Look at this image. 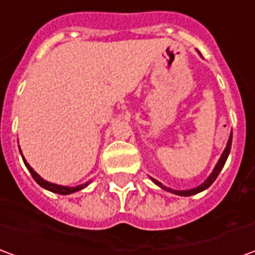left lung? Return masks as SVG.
<instances>
[{"mask_svg": "<svg viewBox=\"0 0 255 255\" xmlns=\"http://www.w3.org/2000/svg\"><path fill=\"white\" fill-rule=\"evenodd\" d=\"M231 146H232V133H231V136H229V140H228V145L227 147H225V150H224V153H222V156H221L220 161L217 163V165H215L214 171L211 172V175L204 181V182L200 185V186H197V188H195V189H190V190H172L170 189V188H165V186H163L161 183L157 182L156 179H153V182L157 183L158 186H161L163 189L168 190V192H171V193H175V195H179V196H192V195H196V193H199V192H202V190L207 189L208 186L211 185V183L214 182L215 179H217V177H218V174L221 172V170H222V167H224V164H225V161H227L228 158V154H229V152H231Z\"/></svg>", "mask_w": 255, "mask_h": 255, "instance_id": "obj_1", "label": "left lung"}]
</instances>
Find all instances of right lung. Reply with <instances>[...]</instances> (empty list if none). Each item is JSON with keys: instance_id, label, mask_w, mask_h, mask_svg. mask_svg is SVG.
Wrapping results in <instances>:
<instances>
[{"instance_id": "right-lung-1", "label": "right lung", "mask_w": 255, "mask_h": 255, "mask_svg": "<svg viewBox=\"0 0 255 255\" xmlns=\"http://www.w3.org/2000/svg\"><path fill=\"white\" fill-rule=\"evenodd\" d=\"M23 161H24V164H26V167H27V170L30 171V174H31V177L34 178V181L40 186H42L44 189H48L51 190V192H53V193H58V195H69V193H74V192H77V190L83 189L84 186H87V183L85 185H80V186H76V188H69V186H60V185H55V183H51V182H47V181H44L42 178L35 172L30 165L27 164V161L23 158Z\"/></svg>"}]
</instances>
